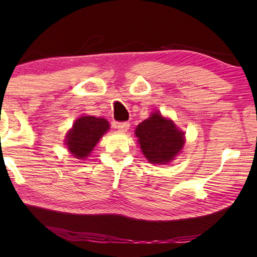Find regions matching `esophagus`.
Returning <instances> with one entry per match:
<instances>
[{
	"label": "esophagus",
	"instance_id": "obj_1",
	"mask_svg": "<svg viewBox=\"0 0 257 257\" xmlns=\"http://www.w3.org/2000/svg\"><path fill=\"white\" fill-rule=\"evenodd\" d=\"M115 127H117V130H118L119 132L125 133V132H127V130L130 128V124H128V122H126V121H124V122H115Z\"/></svg>",
	"mask_w": 257,
	"mask_h": 257
}]
</instances>
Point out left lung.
<instances>
[{
  "label": "left lung",
  "instance_id": "8db88e82",
  "mask_svg": "<svg viewBox=\"0 0 257 257\" xmlns=\"http://www.w3.org/2000/svg\"><path fill=\"white\" fill-rule=\"evenodd\" d=\"M135 133L143 154L151 164L171 163L185 144V133L159 111L140 122Z\"/></svg>",
  "mask_w": 257,
  "mask_h": 257
}]
</instances>
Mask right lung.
I'll use <instances>...</instances> for the list:
<instances>
[{
	"mask_svg": "<svg viewBox=\"0 0 257 257\" xmlns=\"http://www.w3.org/2000/svg\"><path fill=\"white\" fill-rule=\"evenodd\" d=\"M110 128L106 119L93 115H82L73 122L65 136V145L77 159H85L92 152L99 139Z\"/></svg>",
	"mask_w": 257,
	"mask_h": 257,
	"instance_id": "1",
	"label": "right lung"
}]
</instances>
